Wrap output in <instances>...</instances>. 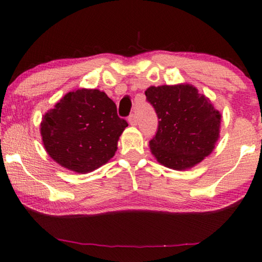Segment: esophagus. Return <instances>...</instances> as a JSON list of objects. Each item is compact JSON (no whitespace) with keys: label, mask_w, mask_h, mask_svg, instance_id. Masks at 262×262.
Returning a JSON list of instances; mask_svg holds the SVG:
<instances>
[{"label":"esophagus","mask_w":262,"mask_h":262,"mask_svg":"<svg viewBox=\"0 0 262 262\" xmlns=\"http://www.w3.org/2000/svg\"><path fill=\"white\" fill-rule=\"evenodd\" d=\"M128 122H129V125H132V126H136L137 122H139V119H137V117L135 115H130L129 117H128Z\"/></svg>","instance_id":"1"}]
</instances>
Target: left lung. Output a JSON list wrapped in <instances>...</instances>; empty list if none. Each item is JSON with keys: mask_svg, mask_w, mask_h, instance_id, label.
Listing matches in <instances>:
<instances>
[{"mask_svg": "<svg viewBox=\"0 0 262 262\" xmlns=\"http://www.w3.org/2000/svg\"><path fill=\"white\" fill-rule=\"evenodd\" d=\"M145 96L158 117V129L150 141L158 163L184 170L211 155L220 135L221 115L210 99L187 83L151 85Z\"/></svg>", "mask_w": 262, "mask_h": 262, "instance_id": "8db88e82", "label": "left lung"}]
</instances>
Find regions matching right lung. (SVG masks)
<instances>
[{"mask_svg":"<svg viewBox=\"0 0 262 262\" xmlns=\"http://www.w3.org/2000/svg\"><path fill=\"white\" fill-rule=\"evenodd\" d=\"M128 126L117 106L98 89L70 92L42 118L41 136L48 155L73 172L85 174L106 164Z\"/></svg>","mask_w":262,"mask_h":262,"instance_id":"add662e5","label":"right lung"}]
</instances>
